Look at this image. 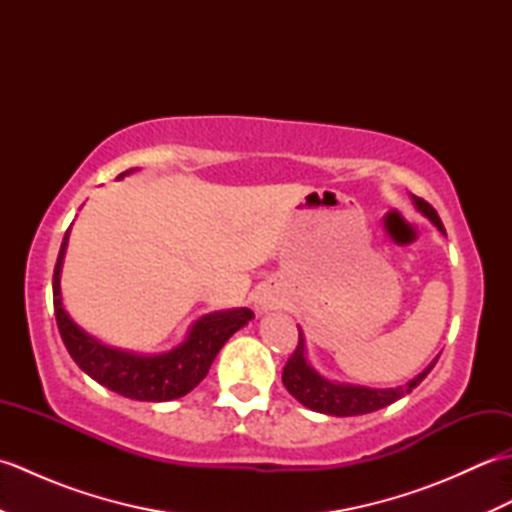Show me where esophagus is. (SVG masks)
I'll return each instance as SVG.
<instances>
[{
    "mask_svg": "<svg viewBox=\"0 0 512 512\" xmlns=\"http://www.w3.org/2000/svg\"><path fill=\"white\" fill-rule=\"evenodd\" d=\"M255 308L257 312H268V310H275L277 308V299L273 295H268V292H262V295L255 297Z\"/></svg>",
    "mask_w": 512,
    "mask_h": 512,
    "instance_id": "obj_1",
    "label": "esophagus"
}]
</instances>
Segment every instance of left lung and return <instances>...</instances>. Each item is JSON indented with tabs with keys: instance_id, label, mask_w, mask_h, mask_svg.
Returning <instances> with one entry per match:
<instances>
[{
	"instance_id": "1",
	"label": "left lung",
	"mask_w": 512,
	"mask_h": 512,
	"mask_svg": "<svg viewBox=\"0 0 512 512\" xmlns=\"http://www.w3.org/2000/svg\"><path fill=\"white\" fill-rule=\"evenodd\" d=\"M411 202L433 226L438 228L442 235H447L436 209H433L429 202L416 198V195H411ZM438 358L440 354L433 358V361L424 367L418 376H413L409 383L398 385V387L376 389V387H363V385H350V383H336V380L321 376L317 369L310 365L308 350H306V336H303L299 328V345L295 354L290 356V361L286 363L281 380H284V385L290 394L295 396L303 407H308L312 411L325 413V416H339V418L363 416V413L378 411L391 405V402L400 400L402 396H407L409 391L416 389L422 380L427 378L433 365L438 363Z\"/></svg>"
}]
</instances>
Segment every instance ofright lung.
Returning <instances> with one entry per match:
<instances>
[{
    "mask_svg": "<svg viewBox=\"0 0 512 512\" xmlns=\"http://www.w3.org/2000/svg\"><path fill=\"white\" fill-rule=\"evenodd\" d=\"M134 171L138 169H129L116 180H123ZM68 239L70 228L65 231L52 277L54 314H57L61 339L65 347H68L70 356L74 358V363L85 374L125 398L167 402L187 396L209 374L215 356L222 350L224 343L237 330H242L250 319H255L253 310L248 308H231L202 314L200 319L191 323L184 341L162 354H136L121 350V347L105 345L99 339H94L92 334L85 332L81 325H76L63 306L61 270Z\"/></svg>",
    "mask_w": 512,
    "mask_h": 512,
    "instance_id": "right-lung-1",
    "label": "right lung"
}]
</instances>
